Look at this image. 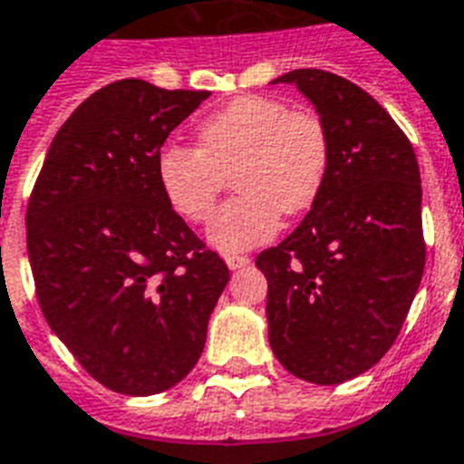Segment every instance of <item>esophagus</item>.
<instances>
[{"mask_svg":"<svg viewBox=\"0 0 464 464\" xmlns=\"http://www.w3.org/2000/svg\"><path fill=\"white\" fill-rule=\"evenodd\" d=\"M226 265H228V269H243V266L250 265V257H245V255H226Z\"/></svg>","mask_w":464,"mask_h":464,"instance_id":"34e87169","label":"esophagus"}]
</instances>
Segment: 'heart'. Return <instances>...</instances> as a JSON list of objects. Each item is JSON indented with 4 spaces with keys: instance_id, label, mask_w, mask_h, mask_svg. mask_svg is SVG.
Segmentation results:
<instances>
[{
    "instance_id": "heart-1",
    "label": "heart",
    "mask_w": 464,
    "mask_h": 464,
    "mask_svg": "<svg viewBox=\"0 0 464 464\" xmlns=\"http://www.w3.org/2000/svg\"><path fill=\"white\" fill-rule=\"evenodd\" d=\"M199 147L167 145L157 160L160 186L183 219L212 217L226 176L240 193L207 228L221 252L269 240L285 217L314 205L329 173L331 140L317 114L274 97L245 95L199 123Z\"/></svg>"
}]
</instances>
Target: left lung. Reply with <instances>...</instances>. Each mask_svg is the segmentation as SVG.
<instances>
[{
  "instance_id": "left-lung-1",
  "label": "left lung",
  "mask_w": 464,
  "mask_h": 464,
  "mask_svg": "<svg viewBox=\"0 0 464 464\" xmlns=\"http://www.w3.org/2000/svg\"><path fill=\"white\" fill-rule=\"evenodd\" d=\"M295 85L326 126L329 173L314 205L259 252L274 355L303 382L334 386L382 360L424 271L415 150L374 97L341 75L297 69Z\"/></svg>"
}]
</instances>
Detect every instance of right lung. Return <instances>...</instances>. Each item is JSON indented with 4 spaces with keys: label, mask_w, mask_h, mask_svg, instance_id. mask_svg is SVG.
I'll list each match as a JSON object with an SVG mask.
<instances>
[{
    "label": "right lung",
    "mask_w": 464,
    "mask_h": 464,
    "mask_svg": "<svg viewBox=\"0 0 464 464\" xmlns=\"http://www.w3.org/2000/svg\"><path fill=\"white\" fill-rule=\"evenodd\" d=\"M207 97L138 78L97 90L59 128L30 195L28 259L44 319L116 393L183 382L231 278L157 176L169 133Z\"/></svg>",
    "instance_id": "obj_1"
}]
</instances>
